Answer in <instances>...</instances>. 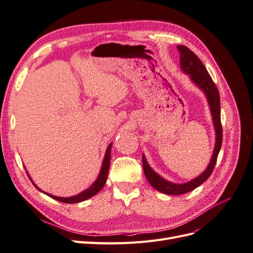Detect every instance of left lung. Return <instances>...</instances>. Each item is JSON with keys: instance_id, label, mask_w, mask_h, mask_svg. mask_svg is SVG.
Returning a JSON list of instances; mask_svg holds the SVG:
<instances>
[{"instance_id": "8db88e82", "label": "left lung", "mask_w": 253, "mask_h": 253, "mask_svg": "<svg viewBox=\"0 0 253 253\" xmlns=\"http://www.w3.org/2000/svg\"><path fill=\"white\" fill-rule=\"evenodd\" d=\"M177 49L180 53V68L182 72L190 76V79L204 91L207 99H208L213 125L214 128H215V147H214L213 154L207 169L198 177L185 183H174L166 180L155 171L152 170L144 155H142V167L145 177L153 188H155L159 192L169 195H181L188 193L208 179L213 172L214 167H215L221 142H223V127H221L220 124V101L217 87L200 58L192 50H190L183 45H178Z\"/></svg>"}]
</instances>
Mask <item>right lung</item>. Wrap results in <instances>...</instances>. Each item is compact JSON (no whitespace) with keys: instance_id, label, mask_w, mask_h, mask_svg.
I'll return each instance as SVG.
<instances>
[{"instance_id":"1","label":"right lung","mask_w":253,"mask_h":253,"mask_svg":"<svg viewBox=\"0 0 253 253\" xmlns=\"http://www.w3.org/2000/svg\"><path fill=\"white\" fill-rule=\"evenodd\" d=\"M111 149H112V143L109 144L108 149H106V152H105V155H104V158H103V163H102V167H101V170H100V173H99L97 179L95 180V182L91 185L88 189L82 191V192H80L79 194L77 195H74V196H71V197H59V196H55V195H51L49 193H46V192H43L42 190H40L39 188H38L35 182L32 180V178H30L29 174L27 173L29 179L32 180V182L34 183V186L41 191V192H43L44 194L48 195L49 197L53 198V200L56 201H59L61 203H65V204H76V203H80V202H83V201H86L88 200V198H90L91 196L96 195L99 191H100L104 185H105V181H106V178H108V174H109V169H110V162H111Z\"/></svg>"}]
</instances>
